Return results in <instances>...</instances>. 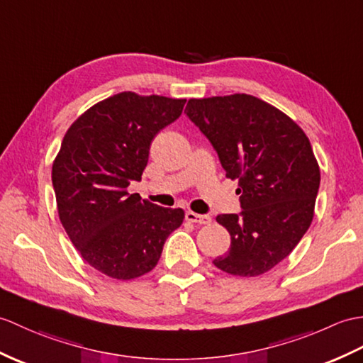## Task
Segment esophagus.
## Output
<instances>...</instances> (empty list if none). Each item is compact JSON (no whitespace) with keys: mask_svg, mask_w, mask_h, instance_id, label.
I'll list each match as a JSON object with an SVG mask.
<instances>
[{"mask_svg":"<svg viewBox=\"0 0 363 363\" xmlns=\"http://www.w3.org/2000/svg\"><path fill=\"white\" fill-rule=\"evenodd\" d=\"M185 220L190 221V223H196V224H210V223H212V218H210L208 215H199V213L191 212V210H189V212L185 213Z\"/></svg>","mask_w":363,"mask_h":363,"instance_id":"obj_1","label":"esophagus"}]
</instances>
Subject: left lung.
I'll use <instances>...</instances> for the list:
<instances>
[{"label": "left lung", "mask_w": 363, "mask_h": 363, "mask_svg": "<svg viewBox=\"0 0 363 363\" xmlns=\"http://www.w3.org/2000/svg\"><path fill=\"white\" fill-rule=\"evenodd\" d=\"M185 113L240 185L241 212L216 216L230 233V249L213 264L235 277L271 271L314 218L320 168L308 136L289 116L249 94L190 99Z\"/></svg>", "instance_id": "left-lung-1"}]
</instances>
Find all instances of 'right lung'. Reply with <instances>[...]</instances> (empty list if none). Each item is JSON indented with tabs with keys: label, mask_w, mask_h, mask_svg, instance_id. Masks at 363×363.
I'll list each match as a JSON object with an SVG mask.
<instances>
[{
	"label": "right lung",
	"mask_w": 363,
	"mask_h": 363,
	"mask_svg": "<svg viewBox=\"0 0 363 363\" xmlns=\"http://www.w3.org/2000/svg\"><path fill=\"white\" fill-rule=\"evenodd\" d=\"M185 99L125 91L91 106L66 131L52 164L58 216L82 258L116 280L148 274L184 221L128 193L140 181L151 140L181 116Z\"/></svg>",
	"instance_id": "add662e5"
}]
</instances>
